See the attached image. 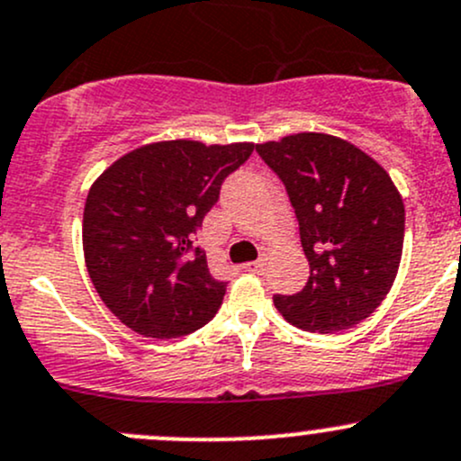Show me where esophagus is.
<instances>
[{
    "label": "esophagus",
    "mask_w": 461,
    "mask_h": 461,
    "mask_svg": "<svg viewBox=\"0 0 461 461\" xmlns=\"http://www.w3.org/2000/svg\"><path fill=\"white\" fill-rule=\"evenodd\" d=\"M265 265H267V254H260V258L254 260V263H247L245 269L247 271H256V274H258V271L265 269Z\"/></svg>",
    "instance_id": "1"
}]
</instances>
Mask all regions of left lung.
<instances>
[{"label": "left lung", "instance_id": "obj_1", "mask_svg": "<svg viewBox=\"0 0 461 461\" xmlns=\"http://www.w3.org/2000/svg\"><path fill=\"white\" fill-rule=\"evenodd\" d=\"M256 152L287 187L312 269L303 292L274 295L276 309L312 333L356 327L380 307L400 267V192L380 163L331 134H289Z\"/></svg>", "mask_w": 461, "mask_h": 461}]
</instances>
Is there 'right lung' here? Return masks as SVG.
<instances>
[{
	"label": "right lung",
	"instance_id": "right-lung-1",
	"mask_svg": "<svg viewBox=\"0 0 461 461\" xmlns=\"http://www.w3.org/2000/svg\"><path fill=\"white\" fill-rule=\"evenodd\" d=\"M254 143H148L92 183L84 207V258L105 307L145 338H178L216 316L225 283L194 245L227 174Z\"/></svg>",
	"mask_w": 461,
	"mask_h": 461
}]
</instances>
